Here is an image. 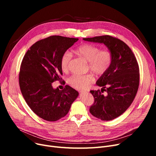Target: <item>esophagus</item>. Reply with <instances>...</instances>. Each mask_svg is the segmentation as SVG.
I'll list each match as a JSON object with an SVG mask.
<instances>
[{"instance_id":"1","label":"esophagus","mask_w":156,"mask_h":156,"mask_svg":"<svg viewBox=\"0 0 156 156\" xmlns=\"http://www.w3.org/2000/svg\"><path fill=\"white\" fill-rule=\"evenodd\" d=\"M87 92H88V91H80L81 94H86Z\"/></svg>"}]
</instances>
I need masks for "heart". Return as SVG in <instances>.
I'll use <instances>...</instances> for the list:
<instances>
[{"instance_id": "heart-1", "label": "heart", "mask_w": 156, "mask_h": 156, "mask_svg": "<svg viewBox=\"0 0 156 156\" xmlns=\"http://www.w3.org/2000/svg\"><path fill=\"white\" fill-rule=\"evenodd\" d=\"M75 53L88 62V68L97 75H102L108 70L112 60V54L108 48L100 50V48L93 44H84L76 48ZM72 55L65 52L61 56L60 65L62 71L69 70ZM94 81V78L88 75H73L68 78V83L76 89H85Z\"/></svg>"}]
</instances>
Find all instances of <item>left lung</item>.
<instances>
[{
  "mask_svg": "<svg viewBox=\"0 0 156 156\" xmlns=\"http://www.w3.org/2000/svg\"><path fill=\"white\" fill-rule=\"evenodd\" d=\"M83 40L104 44L112 52L111 66L96 82L97 86L102 87L101 92L90 91L94 103L90 112L102 121L114 119L129 107L138 91L140 76L136 57L125 42L109 35ZM104 91L107 92V96L101 94Z\"/></svg>",
  "mask_w": 156,
  "mask_h": 156,
  "instance_id": "obj_1",
  "label": "left lung"
}]
</instances>
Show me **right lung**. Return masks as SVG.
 I'll list each match as a JSON object with an SVG mask.
<instances>
[{
  "instance_id": "obj_1",
  "label": "right lung",
  "mask_w": 156,
  "mask_h": 156,
  "mask_svg": "<svg viewBox=\"0 0 156 156\" xmlns=\"http://www.w3.org/2000/svg\"><path fill=\"white\" fill-rule=\"evenodd\" d=\"M78 38L51 36L38 41L24 55L20 68L19 83L30 109L48 121H55L69 112L79 94L66 85L60 90L52 83L62 75L60 61Z\"/></svg>"
}]
</instances>
